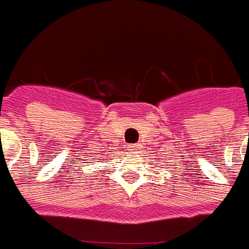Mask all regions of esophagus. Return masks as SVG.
<instances>
[{
  "label": "esophagus",
  "instance_id": "34e87169",
  "mask_svg": "<svg viewBox=\"0 0 249 249\" xmlns=\"http://www.w3.org/2000/svg\"><path fill=\"white\" fill-rule=\"evenodd\" d=\"M137 149H138V145H137V144L128 145V151H130V152H137Z\"/></svg>",
  "mask_w": 249,
  "mask_h": 249
}]
</instances>
